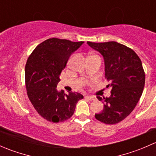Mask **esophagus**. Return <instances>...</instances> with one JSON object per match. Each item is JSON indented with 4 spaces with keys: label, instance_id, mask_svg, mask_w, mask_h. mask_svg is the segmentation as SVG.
Instances as JSON below:
<instances>
[{
    "label": "esophagus",
    "instance_id": "obj_1",
    "mask_svg": "<svg viewBox=\"0 0 156 156\" xmlns=\"http://www.w3.org/2000/svg\"><path fill=\"white\" fill-rule=\"evenodd\" d=\"M86 98L89 100H97V98H96L95 97H92V96H87V97H86Z\"/></svg>",
    "mask_w": 156,
    "mask_h": 156
}]
</instances>
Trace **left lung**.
<instances>
[{
    "instance_id": "1",
    "label": "left lung",
    "mask_w": 156,
    "mask_h": 156,
    "mask_svg": "<svg viewBox=\"0 0 156 156\" xmlns=\"http://www.w3.org/2000/svg\"><path fill=\"white\" fill-rule=\"evenodd\" d=\"M90 48L103 55L105 76L111 87L109 97H97L105 103L102 112L95 118L106 125L122 122L134 109L145 85V72L139 56L132 49L115 41L95 43Z\"/></svg>"
}]
</instances>
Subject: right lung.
I'll return each mask as SVG.
<instances>
[{
    "label": "right lung",
    "instance_id": "right-lung-1",
    "mask_svg": "<svg viewBox=\"0 0 156 156\" xmlns=\"http://www.w3.org/2000/svg\"><path fill=\"white\" fill-rule=\"evenodd\" d=\"M84 41L73 42L56 37L37 45L27 59L25 80L28 97L39 115L48 122H65L74 114L79 93L66 94L56 90L59 75L69 57Z\"/></svg>",
    "mask_w": 156,
    "mask_h": 156
}]
</instances>
